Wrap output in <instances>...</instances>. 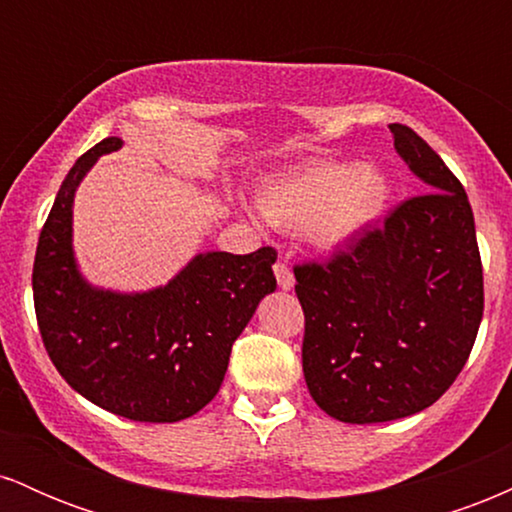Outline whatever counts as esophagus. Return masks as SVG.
Segmentation results:
<instances>
[{"instance_id": "obj_1", "label": "esophagus", "mask_w": 512, "mask_h": 512, "mask_svg": "<svg viewBox=\"0 0 512 512\" xmlns=\"http://www.w3.org/2000/svg\"><path fill=\"white\" fill-rule=\"evenodd\" d=\"M274 274H276V281H279V289H284V291L293 289L296 279H293V272L289 269V264L279 260L274 264Z\"/></svg>"}]
</instances>
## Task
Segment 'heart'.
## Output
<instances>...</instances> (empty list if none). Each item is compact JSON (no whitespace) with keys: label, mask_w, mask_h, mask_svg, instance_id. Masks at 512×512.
<instances>
[{"label":"heart","mask_w":512,"mask_h":512,"mask_svg":"<svg viewBox=\"0 0 512 512\" xmlns=\"http://www.w3.org/2000/svg\"><path fill=\"white\" fill-rule=\"evenodd\" d=\"M387 197L390 182L378 166L317 161L269 178L257 192V209L281 231L337 248L378 219Z\"/></svg>","instance_id":"heart-1"}]
</instances>
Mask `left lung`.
I'll use <instances>...</instances> for the list:
<instances>
[{
    "mask_svg": "<svg viewBox=\"0 0 512 512\" xmlns=\"http://www.w3.org/2000/svg\"><path fill=\"white\" fill-rule=\"evenodd\" d=\"M395 149L426 182L327 262L293 267L305 315L303 375L344 424L431 407L467 363L484 315V274L462 182L407 125Z\"/></svg>",
    "mask_w": 512,
    "mask_h": 512,
    "instance_id": "obj_1",
    "label": "left lung"
}]
</instances>
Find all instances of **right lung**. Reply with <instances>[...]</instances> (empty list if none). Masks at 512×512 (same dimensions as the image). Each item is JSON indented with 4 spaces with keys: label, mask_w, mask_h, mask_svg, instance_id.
Returning <instances> with one entry per match:
<instances>
[{
    "label": "right lung",
    "mask_w": 512,
    "mask_h": 512,
    "mask_svg": "<svg viewBox=\"0 0 512 512\" xmlns=\"http://www.w3.org/2000/svg\"><path fill=\"white\" fill-rule=\"evenodd\" d=\"M120 146L108 137L88 149L57 192L35 250V317L50 361L88 402L132 421L173 424L219 392L233 342L276 289V250L204 252L146 293L93 289L72 250L74 192L96 158Z\"/></svg>",
    "instance_id": "right-lung-1"
}]
</instances>
